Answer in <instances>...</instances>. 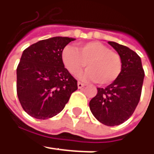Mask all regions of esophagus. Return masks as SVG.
I'll return each mask as SVG.
<instances>
[{
    "mask_svg": "<svg viewBox=\"0 0 154 154\" xmlns=\"http://www.w3.org/2000/svg\"><path fill=\"white\" fill-rule=\"evenodd\" d=\"M77 86H78V88H82V87H84L85 86V84H83V83H81V82H78V84H77Z\"/></svg>",
    "mask_w": 154,
    "mask_h": 154,
    "instance_id": "1",
    "label": "esophagus"
}]
</instances>
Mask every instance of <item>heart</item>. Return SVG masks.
<instances>
[{
  "label": "heart",
  "mask_w": 154,
  "mask_h": 154,
  "mask_svg": "<svg viewBox=\"0 0 154 154\" xmlns=\"http://www.w3.org/2000/svg\"><path fill=\"white\" fill-rule=\"evenodd\" d=\"M62 59L65 68L73 75L80 74L87 64L88 69L83 77L100 85H109L115 81L122 67L120 55L99 42L86 43L78 49L67 46L62 51Z\"/></svg>",
  "instance_id": "heart-1"
}]
</instances>
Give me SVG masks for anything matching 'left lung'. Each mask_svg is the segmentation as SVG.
Here are the masks:
<instances>
[{
  "label": "left lung",
  "mask_w": 154,
  "mask_h": 154,
  "mask_svg": "<svg viewBox=\"0 0 154 154\" xmlns=\"http://www.w3.org/2000/svg\"><path fill=\"white\" fill-rule=\"evenodd\" d=\"M122 59V71L117 79L98 93L89 103L93 116L107 126H116L133 115L139 103L144 80L141 60L134 51L115 42H108Z\"/></svg>",
  "instance_id": "8db88e82"
}]
</instances>
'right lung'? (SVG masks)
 <instances>
[{"mask_svg": "<svg viewBox=\"0 0 154 154\" xmlns=\"http://www.w3.org/2000/svg\"><path fill=\"white\" fill-rule=\"evenodd\" d=\"M74 38L55 37L33 44L23 51L17 67V95L22 108L37 119H48L62 111L77 80L64 68L62 54Z\"/></svg>", "mask_w": 154, "mask_h": 154, "instance_id": "1", "label": "right lung"}]
</instances>
